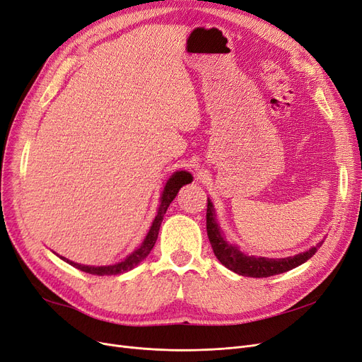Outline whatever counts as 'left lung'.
I'll list each match as a JSON object with an SVG mask.
<instances>
[{
  "mask_svg": "<svg viewBox=\"0 0 362 362\" xmlns=\"http://www.w3.org/2000/svg\"><path fill=\"white\" fill-rule=\"evenodd\" d=\"M206 231L208 238L212 245V250L215 257L220 259L221 264H224L227 269L233 270L242 276H250V278H269L273 274H279L284 272L291 270L300 264H303L310 257L315 255L317 248H321L324 240H321L316 247L310 248L309 251L288 257V258H264V257H250L243 254L235 247L233 243H227L223 238V231L218 227L215 218L214 206L211 200L208 199V208H206Z\"/></svg>",
  "mask_w": 362,
  "mask_h": 362,
  "instance_id": "1",
  "label": "left lung"
}]
</instances>
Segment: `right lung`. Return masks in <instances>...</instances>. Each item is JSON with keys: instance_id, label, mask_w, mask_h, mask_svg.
<instances>
[{"instance_id": "obj_1", "label": "right lung", "mask_w": 362, "mask_h": 362, "mask_svg": "<svg viewBox=\"0 0 362 362\" xmlns=\"http://www.w3.org/2000/svg\"><path fill=\"white\" fill-rule=\"evenodd\" d=\"M193 181V177L192 173L185 172V170H180V172H175L173 175L169 178V181L166 182V187L165 190L162 193V202H160V208H158L157 211V215L156 218L153 221V226L148 231V235L146 236V239H144V242L141 243V247L138 250H135L131 255H129L126 259H123V262L114 264V266H103V267H92V266H83V264H77L74 262H69V259L61 257L62 259H65L66 263H69L71 266H74L76 269H80L81 272H86V273H90V274H98V276H105V274H119V273H124V272H129L131 269H134L135 266H138L144 258H146L150 251L153 250L154 243L157 240V236H158V230H160V224L163 221V216L168 211V206L172 204V200L175 199L178 190L181 189L182 185L189 184Z\"/></svg>"}]
</instances>
